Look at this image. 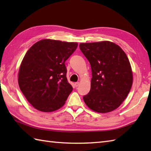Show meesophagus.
Listing matches in <instances>:
<instances>
[{
  "label": "esophagus",
  "mask_w": 151,
  "mask_h": 151,
  "mask_svg": "<svg viewBox=\"0 0 151 151\" xmlns=\"http://www.w3.org/2000/svg\"><path fill=\"white\" fill-rule=\"evenodd\" d=\"M75 87H78V86H80V83L79 82H76L75 84Z\"/></svg>",
  "instance_id": "esophagus-1"
}]
</instances>
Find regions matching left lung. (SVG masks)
Listing matches in <instances>:
<instances>
[{
  "instance_id": "1",
  "label": "left lung",
  "mask_w": 151,
  "mask_h": 151,
  "mask_svg": "<svg viewBox=\"0 0 151 151\" xmlns=\"http://www.w3.org/2000/svg\"><path fill=\"white\" fill-rule=\"evenodd\" d=\"M91 65V89L83 99L99 113H108L121 104L132 85V72L127 54L110 41L80 44Z\"/></svg>"
}]
</instances>
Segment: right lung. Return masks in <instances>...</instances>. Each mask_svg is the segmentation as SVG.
<instances>
[{
    "label": "right lung",
    "mask_w": 151,
    "mask_h": 151,
    "mask_svg": "<svg viewBox=\"0 0 151 151\" xmlns=\"http://www.w3.org/2000/svg\"><path fill=\"white\" fill-rule=\"evenodd\" d=\"M78 43L43 40L34 44L22 60L18 82L27 101L37 110L55 111L62 107L73 90L67 81L65 61Z\"/></svg>",
    "instance_id": "obj_1"
}]
</instances>
